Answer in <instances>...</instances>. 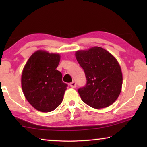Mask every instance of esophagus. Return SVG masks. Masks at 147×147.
<instances>
[{"label": "esophagus", "instance_id": "1", "mask_svg": "<svg viewBox=\"0 0 147 147\" xmlns=\"http://www.w3.org/2000/svg\"><path fill=\"white\" fill-rule=\"evenodd\" d=\"M69 86H70V87H71V88H75L76 87V83L75 82H71V83L69 84Z\"/></svg>", "mask_w": 147, "mask_h": 147}]
</instances>
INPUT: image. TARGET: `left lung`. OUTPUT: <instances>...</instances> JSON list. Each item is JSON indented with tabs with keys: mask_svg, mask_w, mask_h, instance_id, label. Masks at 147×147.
<instances>
[{
	"mask_svg": "<svg viewBox=\"0 0 147 147\" xmlns=\"http://www.w3.org/2000/svg\"><path fill=\"white\" fill-rule=\"evenodd\" d=\"M76 57L87 80L78 90L82 101L96 109L113 104L122 85L121 68L116 58L100 47L77 51Z\"/></svg>",
	"mask_w": 147,
	"mask_h": 147,
	"instance_id": "left-lung-1",
	"label": "left lung"
}]
</instances>
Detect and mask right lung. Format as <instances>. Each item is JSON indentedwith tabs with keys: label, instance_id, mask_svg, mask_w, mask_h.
<instances>
[{
	"label": "right lung",
	"instance_id": "right-lung-1",
	"mask_svg": "<svg viewBox=\"0 0 147 147\" xmlns=\"http://www.w3.org/2000/svg\"><path fill=\"white\" fill-rule=\"evenodd\" d=\"M60 55L45 51H35L23 68L21 86L26 99L36 110L51 112L63 100L67 85L62 82V74L56 69Z\"/></svg>",
	"mask_w": 147,
	"mask_h": 147
}]
</instances>
